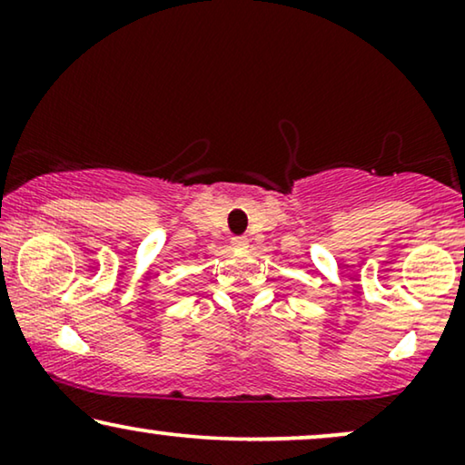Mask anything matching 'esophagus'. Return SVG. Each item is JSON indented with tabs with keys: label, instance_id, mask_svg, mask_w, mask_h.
Listing matches in <instances>:
<instances>
[{
	"label": "esophagus",
	"instance_id": "esophagus-1",
	"mask_svg": "<svg viewBox=\"0 0 465 465\" xmlns=\"http://www.w3.org/2000/svg\"><path fill=\"white\" fill-rule=\"evenodd\" d=\"M231 243L232 247H247V237H232Z\"/></svg>",
	"mask_w": 465,
	"mask_h": 465
}]
</instances>
